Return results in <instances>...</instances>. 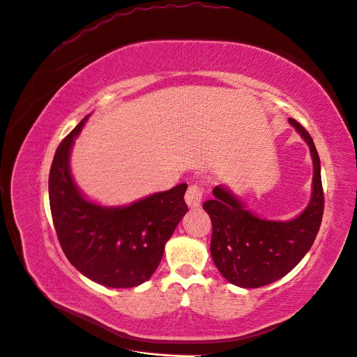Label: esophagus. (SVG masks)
I'll return each mask as SVG.
<instances>
[{
    "label": "esophagus",
    "mask_w": 357,
    "mask_h": 357,
    "mask_svg": "<svg viewBox=\"0 0 357 357\" xmlns=\"http://www.w3.org/2000/svg\"><path fill=\"white\" fill-rule=\"evenodd\" d=\"M202 197H204L202 186L190 185V188L186 190V194H185V201H186V204L190 205V207H198V205L202 201Z\"/></svg>",
    "instance_id": "esophagus-1"
}]
</instances>
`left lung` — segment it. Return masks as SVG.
<instances>
[{"label":"left lung","instance_id":"left-lung-1","mask_svg":"<svg viewBox=\"0 0 357 357\" xmlns=\"http://www.w3.org/2000/svg\"><path fill=\"white\" fill-rule=\"evenodd\" d=\"M288 121L308 144L314 165L311 199L301 214L289 221L260 218L222 185L213 190L215 198L202 205L213 222L210 249L214 264L230 284L240 288H260L284 278L311 249L321 226L320 158L308 131L294 119Z\"/></svg>","mask_w":357,"mask_h":357}]
</instances>
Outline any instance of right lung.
Wrapping results in <instances>:
<instances>
[{
    "mask_svg": "<svg viewBox=\"0 0 357 357\" xmlns=\"http://www.w3.org/2000/svg\"><path fill=\"white\" fill-rule=\"evenodd\" d=\"M86 116L62 140L49 174V201L59 243L84 276L108 288H133L153 275L166 241L188 211V185L155 192L124 207H104L84 197L70 174V150Z\"/></svg>",
    "mask_w": 357,
    "mask_h": 357,
    "instance_id": "1",
    "label": "right lung"
}]
</instances>
